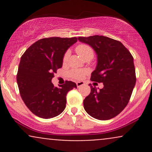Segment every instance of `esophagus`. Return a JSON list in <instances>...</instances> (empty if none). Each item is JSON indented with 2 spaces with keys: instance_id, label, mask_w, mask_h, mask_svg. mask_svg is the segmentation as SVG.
<instances>
[{
  "instance_id": "esophagus-1",
  "label": "esophagus",
  "mask_w": 152,
  "mask_h": 152,
  "mask_svg": "<svg viewBox=\"0 0 152 152\" xmlns=\"http://www.w3.org/2000/svg\"><path fill=\"white\" fill-rule=\"evenodd\" d=\"M85 84V83L83 81H78L76 82V86H77L78 88H80V87L83 86Z\"/></svg>"
}]
</instances>
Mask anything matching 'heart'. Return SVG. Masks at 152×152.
I'll list each match as a JSON object with an SVG mask.
<instances>
[{
	"label": "heart",
	"instance_id": "1",
	"mask_svg": "<svg viewBox=\"0 0 152 152\" xmlns=\"http://www.w3.org/2000/svg\"><path fill=\"white\" fill-rule=\"evenodd\" d=\"M76 50L77 53L82 58L86 59L88 58H93L94 56V50L90 46L87 44H80L76 48ZM70 56V51L66 50V53H64V57H63V62L66 63L68 59ZM87 74V71L86 70H74L70 71V76L71 78H74L76 80H81L86 76Z\"/></svg>",
	"mask_w": 152,
	"mask_h": 152
}]
</instances>
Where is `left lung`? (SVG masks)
<instances>
[{"instance_id":"left-lung-1","label":"left lung","mask_w":152,"mask_h":152,"mask_svg":"<svg viewBox=\"0 0 152 152\" xmlns=\"http://www.w3.org/2000/svg\"><path fill=\"white\" fill-rule=\"evenodd\" d=\"M97 54V66L91 80L103 83L97 90L91 86V93L83 100V107L92 117L109 120L121 112L128 104L136 83L134 58L120 41L106 36L78 37Z\"/></svg>"}]
</instances>
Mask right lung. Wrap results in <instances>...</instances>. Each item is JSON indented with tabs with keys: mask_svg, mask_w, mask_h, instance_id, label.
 I'll list each match as a JSON object with an SVG mask.
<instances>
[{
	"mask_svg": "<svg viewBox=\"0 0 152 152\" xmlns=\"http://www.w3.org/2000/svg\"><path fill=\"white\" fill-rule=\"evenodd\" d=\"M77 41V38L50 37L38 40L23 54L17 73L20 96L36 116L50 118L66 108V95L76 88L71 81L56 87L51 80L63 65L66 50Z\"/></svg>",
	"mask_w": 152,
	"mask_h": 152,
	"instance_id": "1",
	"label": "right lung"
}]
</instances>
